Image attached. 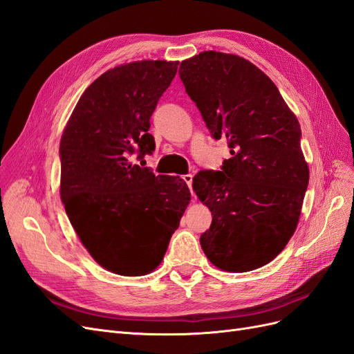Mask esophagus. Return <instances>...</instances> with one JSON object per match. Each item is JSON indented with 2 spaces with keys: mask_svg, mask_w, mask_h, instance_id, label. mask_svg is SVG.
<instances>
[{
  "mask_svg": "<svg viewBox=\"0 0 354 354\" xmlns=\"http://www.w3.org/2000/svg\"><path fill=\"white\" fill-rule=\"evenodd\" d=\"M181 178H183V180L186 181V185H187L189 189L192 190V181H194V176H192V174H185ZM192 194H194V192H192Z\"/></svg>",
  "mask_w": 354,
  "mask_h": 354,
  "instance_id": "esophagus-1",
  "label": "esophagus"
}]
</instances>
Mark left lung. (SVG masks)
Returning <instances> with one entry per match:
<instances>
[{
	"label": "left lung",
	"mask_w": 354,
	"mask_h": 354,
	"mask_svg": "<svg viewBox=\"0 0 354 354\" xmlns=\"http://www.w3.org/2000/svg\"><path fill=\"white\" fill-rule=\"evenodd\" d=\"M211 136L226 138L221 171L194 190L212 214L201 246L218 269L242 273L277 257L294 234L308 185L301 128L273 81L243 57L202 51L178 69Z\"/></svg>",
	"instance_id": "left-lung-1"
}]
</instances>
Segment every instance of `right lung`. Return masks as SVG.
<instances>
[{
    "label": "right lung",
    "instance_id": "right-lung-1",
    "mask_svg": "<svg viewBox=\"0 0 354 354\" xmlns=\"http://www.w3.org/2000/svg\"><path fill=\"white\" fill-rule=\"evenodd\" d=\"M178 62L116 66L84 91L60 140V198L90 255L122 276L151 273L164 260L190 201L183 178L133 164L155 151L149 134L158 100Z\"/></svg>",
    "mask_w": 354,
    "mask_h": 354
}]
</instances>
